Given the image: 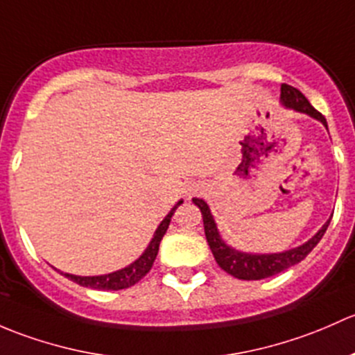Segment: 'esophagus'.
Masks as SVG:
<instances>
[{
  "label": "esophagus",
  "mask_w": 355,
  "mask_h": 355,
  "mask_svg": "<svg viewBox=\"0 0 355 355\" xmlns=\"http://www.w3.org/2000/svg\"><path fill=\"white\" fill-rule=\"evenodd\" d=\"M195 193H198V188H193V189H189V193H188V196H191V195H195Z\"/></svg>",
  "instance_id": "obj_1"
}]
</instances>
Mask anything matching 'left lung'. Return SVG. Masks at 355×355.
I'll list each match as a JSON object with an SVG mask.
<instances>
[{
    "instance_id": "1",
    "label": "left lung",
    "mask_w": 355,
    "mask_h": 355,
    "mask_svg": "<svg viewBox=\"0 0 355 355\" xmlns=\"http://www.w3.org/2000/svg\"><path fill=\"white\" fill-rule=\"evenodd\" d=\"M282 102L287 107L295 109V111L306 112V114L313 116L318 121H321L327 126V119L321 114L320 111L313 107L311 102L304 97V94L301 90H297L295 87L282 85ZM193 203L200 208L203 217V227H205V236H207L208 246H210L211 253H214L215 261L220 266L222 270L229 273V275L236 277L241 280H261L268 279V277L277 275V273L284 272V270L291 268V266L297 265L299 261H302L309 253L313 251V248L316 246L321 241L323 234L327 232L330 220L323 225V227L318 231L316 236H313L302 246L294 248V250H288L286 253H275V254H248V253H239V251L232 250L227 244L222 241V237L218 236L217 225H215L214 217H211L210 210H208V205L203 200L193 198Z\"/></svg>"
}]
</instances>
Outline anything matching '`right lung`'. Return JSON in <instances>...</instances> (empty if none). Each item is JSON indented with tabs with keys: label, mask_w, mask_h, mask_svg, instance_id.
<instances>
[{
	"label": "right lung",
	"mask_w": 355,
	"mask_h": 355,
	"mask_svg": "<svg viewBox=\"0 0 355 355\" xmlns=\"http://www.w3.org/2000/svg\"><path fill=\"white\" fill-rule=\"evenodd\" d=\"M182 202H178L176 207H174L173 210L167 214V217L160 222L159 229L155 231V236H153V239L150 241L147 250H145V253L141 254L137 261L131 263L130 266L119 270V272L109 273V275H101V277H76V275H69V273H63V275L71 280V282L78 284V286L98 288V291H121V288L135 286V284L140 282V280L150 272L153 261H155L157 258V253H159L160 241H162L164 234H166L167 227H169L174 211H176V208Z\"/></svg>",
	"instance_id": "add662e5"
}]
</instances>
